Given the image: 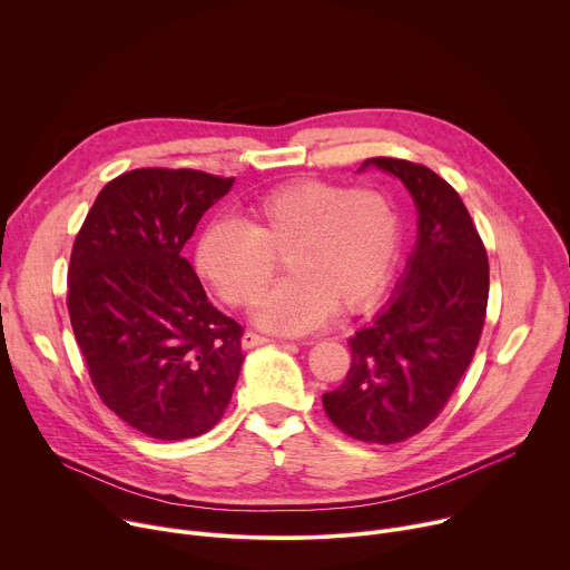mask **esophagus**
Returning a JSON list of instances; mask_svg holds the SVG:
<instances>
[{
    "label": "esophagus",
    "mask_w": 570,
    "mask_h": 570,
    "mask_svg": "<svg viewBox=\"0 0 570 570\" xmlns=\"http://www.w3.org/2000/svg\"><path fill=\"white\" fill-rule=\"evenodd\" d=\"M269 342H272L269 337H265V335H258V333H253V331H246V333L242 335V348L263 346V344H269Z\"/></svg>",
    "instance_id": "34e87169"
}]
</instances>
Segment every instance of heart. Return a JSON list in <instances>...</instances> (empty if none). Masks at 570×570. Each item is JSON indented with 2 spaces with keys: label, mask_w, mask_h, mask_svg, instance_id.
I'll use <instances>...</instances> for the list:
<instances>
[{
  "label": "heart",
  "mask_w": 570,
  "mask_h": 570,
  "mask_svg": "<svg viewBox=\"0 0 570 570\" xmlns=\"http://www.w3.org/2000/svg\"><path fill=\"white\" fill-rule=\"evenodd\" d=\"M244 224L213 222L197 244L199 274L233 307L256 303L285 261L287 278L258 305L263 328L298 335L331 314H357L392 278L401 217L381 187L294 178L258 197Z\"/></svg>",
  "instance_id": "1"
}]
</instances>
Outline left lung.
<instances>
[{
	"mask_svg": "<svg viewBox=\"0 0 570 570\" xmlns=\"http://www.w3.org/2000/svg\"><path fill=\"white\" fill-rule=\"evenodd\" d=\"M419 210V239L396 298L351 337L346 381L324 394L328 419L366 444H399L446 407L478 348L489 298L482 237L455 193L430 167L377 156Z\"/></svg>",
	"mask_w": 570,
	"mask_h": 570,
	"instance_id": "left-lung-1",
	"label": "left lung"
}]
</instances>
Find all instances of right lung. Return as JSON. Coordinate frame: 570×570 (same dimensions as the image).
<instances>
[{"label":"right lung","instance_id":"obj_1","mask_svg":"<svg viewBox=\"0 0 570 570\" xmlns=\"http://www.w3.org/2000/svg\"><path fill=\"white\" fill-rule=\"evenodd\" d=\"M233 180L185 167L124 171L104 185L72 246L68 312L92 387L154 439L208 432L237 383L244 328L208 301L183 256Z\"/></svg>","mask_w":570,"mask_h":570}]
</instances>
